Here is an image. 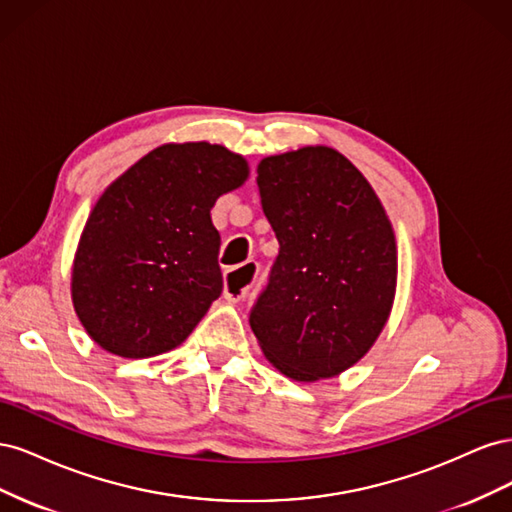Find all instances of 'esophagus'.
<instances>
[{"mask_svg":"<svg viewBox=\"0 0 512 512\" xmlns=\"http://www.w3.org/2000/svg\"><path fill=\"white\" fill-rule=\"evenodd\" d=\"M258 277V262H245L239 269H230L224 277V299L230 303L243 301Z\"/></svg>","mask_w":512,"mask_h":512,"instance_id":"34e87169","label":"esophagus"}]
</instances>
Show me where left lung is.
<instances>
[{"mask_svg":"<svg viewBox=\"0 0 512 512\" xmlns=\"http://www.w3.org/2000/svg\"><path fill=\"white\" fill-rule=\"evenodd\" d=\"M256 183L280 254L250 312L252 331L288 378H333L374 346L391 314V222L367 179L329 147L265 158Z\"/></svg>","mask_w":512,"mask_h":512,"instance_id":"left-lung-1","label":"left lung"}]
</instances>
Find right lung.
<instances>
[{"mask_svg":"<svg viewBox=\"0 0 512 512\" xmlns=\"http://www.w3.org/2000/svg\"><path fill=\"white\" fill-rule=\"evenodd\" d=\"M247 179L222 145H162L108 185L85 224L72 303L98 346L126 359L177 348L222 294L211 209Z\"/></svg>","mask_w":512,"mask_h":512,"instance_id":"obj_1","label":"right lung"}]
</instances>
